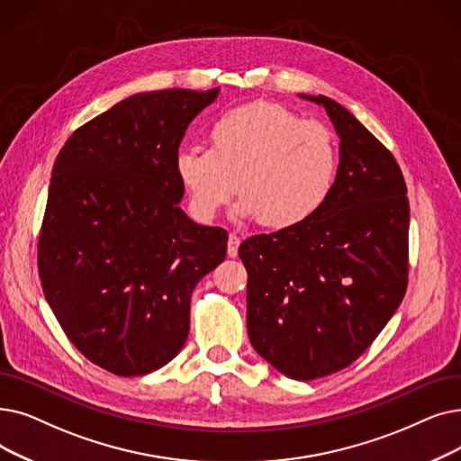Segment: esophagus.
<instances>
[{"label": "esophagus", "mask_w": 461, "mask_h": 461, "mask_svg": "<svg viewBox=\"0 0 461 461\" xmlns=\"http://www.w3.org/2000/svg\"><path fill=\"white\" fill-rule=\"evenodd\" d=\"M239 245H241V239H239L237 235L231 233L230 239H228V256H230V258H235V256H237Z\"/></svg>", "instance_id": "1"}]
</instances>
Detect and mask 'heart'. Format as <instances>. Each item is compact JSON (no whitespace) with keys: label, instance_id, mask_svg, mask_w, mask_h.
I'll return each instance as SVG.
<instances>
[{"label":"heart","instance_id":"obj_1","mask_svg":"<svg viewBox=\"0 0 461 461\" xmlns=\"http://www.w3.org/2000/svg\"><path fill=\"white\" fill-rule=\"evenodd\" d=\"M209 149L183 147L175 175L192 214L212 222L241 192V218L269 230H295L314 218L333 192L339 150L331 130L283 105L235 107L211 124Z\"/></svg>","mask_w":461,"mask_h":461}]
</instances>
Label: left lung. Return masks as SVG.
I'll use <instances>...</instances> for the list:
<instances>
[{
  "label": "left lung",
  "instance_id": "left-lung-1",
  "mask_svg": "<svg viewBox=\"0 0 461 461\" xmlns=\"http://www.w3.org/2000/svg\"><path fill=\"white\" fill-rule=\"evenodd\" d=\"M339 135L328 203L303 226L252 235L239 247L249 273L247 328L276 371L312 380L362 356L403 302L409 278V199L392 152L326 95Z\"/></svg>",
  "mask_w": 461,
  "mask_h": 461
}]
</instances>
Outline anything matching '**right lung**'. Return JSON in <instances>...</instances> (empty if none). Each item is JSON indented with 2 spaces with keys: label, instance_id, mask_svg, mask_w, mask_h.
<instances>
[{
  "label": "right lung",
  "instance_id": "obj_1",
  "mask_svg": "<svg viewBox=\"0 0 461 461\" xmlns=\"http://www.w3.org/2000/svg\"><path fill=\"white\" fill-rule=\"evenodd\" d=\"M220 88L130 95L59 150L39 235V276L59 326L118 376L164 367L190 331L195 285L226 258L228 231L181 209L175 154Z\"/></svg>",
  "mask_w": 461,
  "mask_h": 461
}]
</instances>
